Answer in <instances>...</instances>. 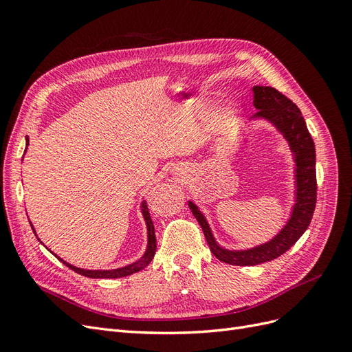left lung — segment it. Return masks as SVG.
<instances>
[{
  "mask_svg": "<svg viewBox=\"0 0 352 352\" xmlns=\"http://www.w3.org/2000/svg\"><path fill=\"white\" fill-rule=\"evenodd\" d=\"M252 91L254 107L258 111L251 117V120L264 119L270 122L289 144L295 162V202L289 220L269 242L248 250H226L217 243L206 216L199 211L198 206L192 201H188L190 211L204 232L210 251L220 261L232 265H257L280 257L310 226L317 198L316 148L300 109L272 87H254Z\"/></svg>",
  "mask_w": 352,
  "mask_h": 352,
  "instance_id": "1",
  "label": "left lung"
}]
</instances>
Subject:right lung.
Listing matches in <instances>:
<instances>
[{
	"label": "right lung",
	"mask_w": 352,
	"mask_h": 352,
	"mask_svg": "<svg viewBox=\"0 0 352 352\" xmlns=\"http://www.w3.org/2000/svg\"><path fill=\"white\" fill-rule=\"evenodd\" d=\"M29 145V138L26 136V148ZM141 211H142V216H144V220H145V225H146V238H148V243H146V250L144 252L142 257L132 263V264H127L124 265V267H119V269H113V270H87V269H79L76 267V265H72L69 264L67 261H65L63 258H60L57 254H54L56 257L65 264L67 265L69 269H72L73 272H76L82 276H85V278H91V279H116V278H124V276H129V274H133L136 272H141L144 270L148 264L151 263V260L154 258L155 255V250H157V241H155V232H154V225H153V220H151V216H150V211H148V207H146V202L142 201V206H141ZM32 226V225H30ZM32 230H34L35 236H36V232H35V228L32 226ZM38 241H41L38 238ZM42 243V242H41Z\"/></svg>",
	"instance_id": "right-lung-1"
}]
</instances>
